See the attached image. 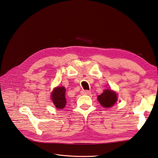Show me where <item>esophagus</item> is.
I'll return each instance as SVG.
<instances>
[{"mask_svg": "<svg viewBox=\"0 0 158 158\" xmlns=\"http://www.w3.org/2000/svg\"><path fill=\"white\" fill-rule=\"evenodd\" d=\"M81 93H82V95H89L91 94V92L88 90H82Z\"/></svg>", "mask_w": 158, "mask_h": 158, "instance_id": "esophagus-1", "label": "esophagus"}]
</instances>
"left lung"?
Listing matches in <instances>:
<instances>
[{
    "mask_svg": "<svg viewBox=\"0 0 158 158\" xmlns=\"http://www.w3.org/2000/svg\"><path fill=\"white\" fill-rule=\"evenodd\" d=\"M100 104L104 107H111L117 102V94L111 89H106L98 97Z\"/></svg>",
    "mask_w": 158,
    "mask_h": 158,
    "instance_id": "1",
    "label": "left lung"
}]
</instances>
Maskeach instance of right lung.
<instances>
[{"mask_svg": "<svg viewBox=\"0 0 158 158\" xmlns=\"http://www.w3.org/2000/svg\"><path fill=\"white\" fill-rule=\"evenodd\" d=\"M51 99L57 109H63L66 104V89L64 87H57L51 94Z\"/></svg>", "mask_w": 158, "mask_h": 158, "instance_id": "1", "label": "right lung"}]
</instances>
